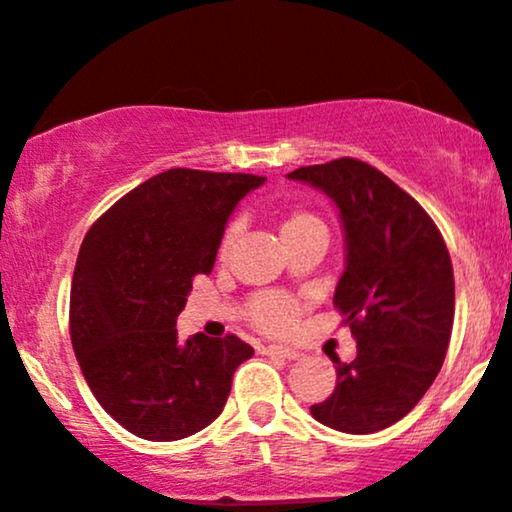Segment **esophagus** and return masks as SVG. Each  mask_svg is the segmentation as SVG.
<instances>
[{
    "label": "esophagus",
    "instance_id": "obj_1",
    "mask_svg": "<svg viewBox=\"0 0 512 512\" xmlns=\"http://www.w3.org/2000/svg\"><path fill=\"white\" fill-rule=\"evenodd\" d=\"M264 353L272 355V357H283V360H298L300 353L295 348H288V346H267L264 348Z\"/></svg>",
    "mask_w": 512,
    "mask_h": 512
}]
</instances>
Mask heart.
Returning <instances> with one entry per match:
<instances>
[{
  "label": "heart",
  "mask_w": 512,
  "mask_h": 512,
  "mask_svg": "<svg viewBox=\"0 0 512 512\" xmlns=\"http://www.w3.org/2000/svg\"><path fill=\"white\" fill-rule=\"evenodd\" d=\"M279 233L283 243L291 245L295 240H303L310 236H326V226L315 212H310V209L293 207L281 217ZM233 238H236V226H229L224 238H221V257L229 255ZM248 317L250 322L255 324V329L264 331V334H286V331H291L293 324L298 322L300 303L286 293H257L252 295L248 303Z\"/></svg>",
  "instance_id": "obj_1"
}]
</instances>
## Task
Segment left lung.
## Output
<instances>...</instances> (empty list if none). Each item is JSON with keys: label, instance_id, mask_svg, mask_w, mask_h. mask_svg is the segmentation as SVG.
<instances>
[{"label": "left lung", "instance_id": "8db88e82", "mask_svg": "<svg viewBox=\"0 0 512 512\" xmlns=\"http://www.w3.org/2000/svg\"><path fill=\"white\" fill-rule=\"evenodd\" d=\"M293 181L324 190L341 209L346 272L334 307L357 355L336 365V389L310 412L346 434L403 420L434 384L453 331V264L434 219L372 164L341 157L300 166Z\"/></svg>", "mask_w": 512, "mask_h": 512}]
</instances>
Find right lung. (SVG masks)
I'll return each instance as SVG.
<instances>
[{
	"label": "right lung",
	"instance_id": "1",
	"mask_svg": "<svg viewBox=\"0 0 512 512\" xmlns=\"http://www.w3.org/2000/svg\"><path fill=\"white\" fill-rule=\"evenodd\" d=\"M262 176L169 169L126 193L80 245L69 329L78 365L123 429L178 441L224 410L233 372L252 357L238 336L178 341L195 276L217 260L233 207Z\"/></svg>",
	"mask_w": 512,
	"mask_h": 512
}]
</instances>
